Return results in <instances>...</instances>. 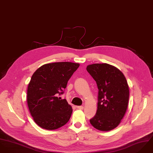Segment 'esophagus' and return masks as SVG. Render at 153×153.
I'll return each mask as SVG.
<instances>
[{
  "mask_svg": "<svg viewBox=\"0 0 153 153\" xmlns=\"http://www.w3.org/2000/svg\"><path fill=\"white\" fill-rule=\"evenodd\" d=\"M76 108L77 109H84V106H76Z\"/></svg>",
  "mask_w": 153,
  "mask_h": 153,
  "instance_id": "esophagus-1",
  "label": "esophagus"
}]
</instances>
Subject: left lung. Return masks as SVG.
<instances>
[{"instance_id": "8db88e82", "label": "left lung", "mask_w": 153, "mask_h": 153, "mask_svg": "<svg viewBox=\"0 0 153 153\" xmlns=\"http://www.w3.org/2000/svg\"><path fill=\"white\" fill-rule=\"evenodd\" d=\"M86 70L99 89L97 112L90 122L99 131L112 130L119 125L128 108L129 92L126 78L118 68L106 63L90 64Z\"/></svg>"}]
</instances>
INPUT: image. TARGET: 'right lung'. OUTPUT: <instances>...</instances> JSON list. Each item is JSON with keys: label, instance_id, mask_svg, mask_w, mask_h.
<instances>
[{"label": "right lung", "instance_id": "right-lung-1", "mask_svg": "<svg viewBox=\"0 0 153 153\" xmlns=\"http://www.w3.org/2000/svg\"><path fill=\"white\" fill-rule=\"evenodd\" d=\"M80 64L71 62L45 64L32 74L27 89V103L34 122L43 129L54 130L64 125L73 109L66 99L58 97Z\"/></svg>", "mask_w": 153, "mask_h": 153}]
</instances>
